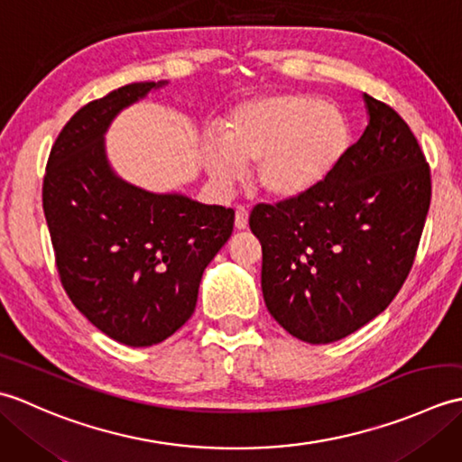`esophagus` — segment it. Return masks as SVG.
I'll list each match as a JSON object with an SVG mask.
<instances>
[{"mask_svg": "<svg viewBox=\"0 0 462 462\" xmlns=\"http://www.w3.org/2000/svg\"><path fill=\"white\" fill-rule=\"evenodd\" d=\"M234 224H236L238 230H244L248 226V210L244 206H236V220H234Z\"/></svg>", "mask_w": 462, "mask_h": 462, "instance_id": "34e87169", "label": "esophagus"}]
</instances>
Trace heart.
Segmentation results:
<instances>
[{
  "label": "heart",
  "instance_id": "heart-1",
  "mask_svg": "<svg viewBox=\"0 0 462 462\" xmlns=\"http://www.w3.org/2000/svg\"><path fill=\"white\" fill-rule=\"evenodd\" d=\"M347 144V123L336 106L313 95H273L234 106L222 139L204 141L202 161L220 190H230L244 166L256 162L263 190L293 199L326 180Z\"/></svg>",
  "mask_w": 462,
  "mask_h": 462
}]
</instances>
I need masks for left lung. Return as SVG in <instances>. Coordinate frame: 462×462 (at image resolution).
Instances as JSON below:
<instances>
[{"label": "left lung", "instance_id": "1", "mask_svg": "<svg viewBox=\"0 0 462 462\" xmlns=\"http://www.w3.org/2000/svg\"><path fill=\"white\" fill-rule=\"evenodd\" d=\"M369 125L316 189L256 204L262 291L280 326L331 343L385 310L403 286L430 204V169L401 115L365 93Z\"/></svg>", "mask_w": 462, "mask_h": 462}]
</instances>
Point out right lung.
Returning a JSON list of instances; mask_svg holds the SVG:
<instances>
[{
	"label": "right lung",
	"mask_w": 462,
	"mask_h": 462,
	"mask_svg": "<svg viewBox=\"0 0 462 462\" xmlns=\"http://www.w3.org/2000/svg\"><path fill=\"white\" fill-rule=\"evenodd\" d=\"M162 83H131L87 103L59 133L43 212L69 300L105 336L149 347L190 319L202 272L228 242L234 210L151 194L111 172L103 133Z\"/></svg>",
	"instance_id": "1"
}]
</instances>
